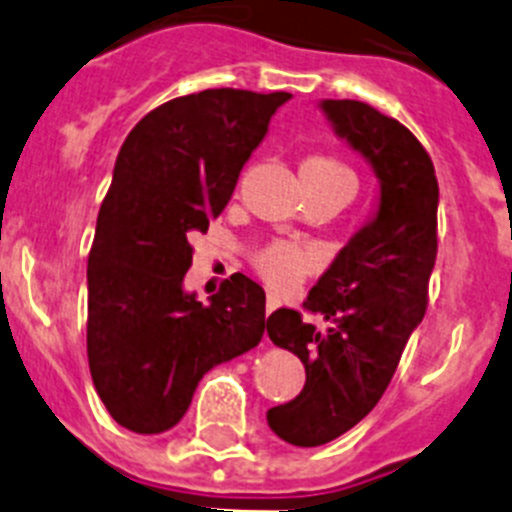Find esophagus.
Listing matches in <instances>:
<instances>
[{
	"label": "esophagus",
	"instance_id": "1",
	"mask_svg": "<svg viewBox=\"0 0 512 512\" xmlns=\"http://www.w3.org/2000/svg\"><path fill=\"white\" fill-rule=\"evenodd\" d=\"M278 308H280V298H275V295H267V300H265L267 315L275 313V310H278Z\"/></svg>",
	"mask_w": 512,
	"mask_h": 512
}]
</instances>
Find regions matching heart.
<instances>
[{"label":"heart","instance_id":"obj_1","mask_svg":"<svg viewBox=\"0 0 512 512\" xmlns=\"http://www.w3.org/2000/svg\"><path fill=\"white\" fill-rule=\"evenodd\" d=\"M300 174L318 181H353L348 166L331 156H310L300 164ZM255 267L260 278L278 293H288L315 267V255L305 247L290 242H272L255 257Z\"/></svg>","mask_w":512,"mask_h":512}]
</instances>
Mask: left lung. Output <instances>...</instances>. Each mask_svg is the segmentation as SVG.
Listing matches in <instances>:
<instances>
[{"label":"left lung","instance_id":"1","mask_svg":"<svg viewBox=\"0 0 512 512\" xmlns=\"http://www.w3.org/2000/svg\"><path fill=\"white\" fill-rule=\"evenodd\" d=\"M318 108L374 169L379 202L303 303L331 328L318 331L290 308L267 318L270 341L305 366L303 391L267 412L272 432L295 447L341 437L379 404L424 318L437 257L439 186L422 143L361 100H321Z\"/></svg>","mask_w":512,"mask_h":512}]
</instances>
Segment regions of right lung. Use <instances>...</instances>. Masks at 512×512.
Wrapping results in <instances>:
<instances>
[{
  "label": "right lung",
  "instance_id": "1",
  "mask_svg": "<svg viewBox=\"0 0 512 512\" xmlns=\"http://www.w3.org/2000/svg\"><path fill=\"white\" fill-rule=\"evenodd\" d=\"M290 93L174 98L118 151L88 257V364L105 409L136 434L179 424L199 381L265 333V290L242 272L209 305L186 293L189 237L222 214Z\"/></svg>",
  "mask_w": 512,
  "mask_h": 512
}]
</instances>
